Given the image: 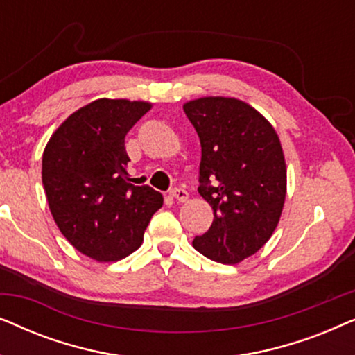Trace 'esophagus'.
<instances>
[{
	"label": "esophagus",
	"mask_w": 355,
	"mask_h": 355,
	"mask_svg": "<svg viewBox=\"0 0 355 355\" xmlns=\"http://www.w3.org/2000/svg\"><path fill=\"white\" fill-rule=\"evenodd\" d=\"M171 196L176 198L178 202H186L189 198V192L184 191V189H181V187H174L171 191Z\"/></svg>",
	"instance_id": "esophagus-1"
}]
</instances>
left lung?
Wrapping results in <instances>:
<instances>
[{
  "mask_svg": "<svg viewBox=\"0 0 355 355\" xmlns=\"http://www.w3.org/2000/svg\"><path fill=\"white\" fill-rule=\"evenodd\" d=\"M184 113L202 145L198 193L213 223L193 249L234 265L265 245L286 198V163L278 134L255 108L225 96L187 101Z\"/></svg>",
  "mask_w": 355,
  "mask_h": 355,
  "instance_id": "1",
  "label": "left lung"
}]
</instances>
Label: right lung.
Here are the masks:
<instances>
[{"label": "right lung", "instance_id": "1", "mask_svg": "<svg viewBox=\"0 0 355 355\" xmlns=\"http://www.w3.org/2000/svg\"><path fill=\"white\" fill-rule=\"evenodd\" d=\"M152 108L147 101L100 98L72 113L46 144L42 181L62 236L96 261L137 250L163 196L135 186L125 166V134Z\"/></svg>", "mask_w": 355, "mask_h": 355}]
</instances>
